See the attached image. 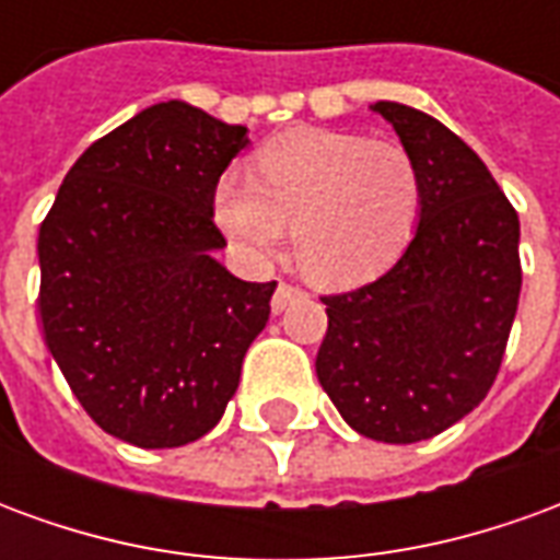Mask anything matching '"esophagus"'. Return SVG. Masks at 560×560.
I'll use <instances>...</instances> for the list:
<instances>
[{"label": "esophagus", "mask_w": 560, "mask_h": 560, "mask_svg": "<svg viewBox=\"0 0 560 560\" xmlns=\"http://www.w3.org/2000/svg\"><path fill=\"white\" fill-rule=\"evenodd\" d=\"M300 296H303L300 288H293V284H284V281H281L279 288H276V293H272V303L269 305H272V312H276V315H281V312H284L291 303H296Z\"/></svg>", "instance_id": "esophagus-1"}]
</instances>
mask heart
<instances>
[{
  "mask_svg": "<svg viewBox=\"0 0 560 560\" xmlns=\"http://www.w3.org/2000/svg\"><path fill=\"white\" fill-rule=\"evenodd\" d=\"M420 215V173L399 143L303 128L260 149L255 179L221 176L215 219L252 260L281 252L291 224L296 267L348 288L399 257Z\"/></svg>",
  "mask_w": 560,
  "mask_h": 560,
  "instance_id": "obj_1",
  "label": "heart"
}]
</instances>
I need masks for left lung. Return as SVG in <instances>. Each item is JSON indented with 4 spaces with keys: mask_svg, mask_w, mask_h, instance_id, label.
Segmentation results:
<instances>
[{
    "mask_svg": "<svg viewBox=\"0 0 560 560\" xmlns=\"http://www.w3.org/2000/svg\"><path fill=\"white\" fill-rule=\"evenodd\" d=\"M372 110L420 173V221L381 279L324 296L315 369L353 432L417 444L492 389L522 291L518 215L480 155L434 116L399 102Z\"/></svg>",
    "mask_w": 560,
    "mask_h": 560,
    "instance_id": "left-lung-1",
    "label": "left lung"
}]
</instances>
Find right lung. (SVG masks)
<instances>
[{
  "instance_id": "obj_1",
  "label": "right lung",
  "mask_w": 560,
  "mask_h": 560,
  "mask_svg": "<svg viewBox=\"0 0 560 560\" xmlns=\"http://www.w3.org/2000/svg\"><path fill=\"white\" fill-rule=\"evenodd\" d=\"M245 147V126L152 104L74 161L42 221L44 341L119 441L164 450L215 429L267 327L276 281L215 260V185Z\"/></svg>"
}]
</instances>
